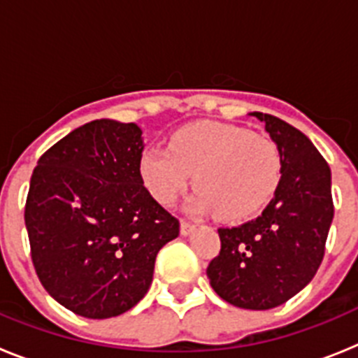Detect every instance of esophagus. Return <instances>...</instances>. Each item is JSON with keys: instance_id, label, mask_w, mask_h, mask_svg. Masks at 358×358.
<instances>
[{"instance_id": "obj_1", "label": "esophagus", "mask_w": 358, "mask_h": 358, "mask_svg": "<svg viewBox=\"0 0 358 358\" xmlns=\"http://www.w3.org/2000/svg\"><path fill=\"white\" fill-rule=\"evenodd\" d=\"M194 229H195V224L188 222V220H185V218H182V220H181V235L182 236L189 235V233H192Z\"/></svg>"}]
</instances>
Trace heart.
<instances>
[{"instance_id": "heart-1", "label": "heart", "mask_w": 358, "mask_h": 358, "mask_svg": "<svg viewBox=\"0 0 358 358\" xmlns=\"http://www.w3.org/2000/svg\"><path fill=\"white\" fill-rule=\"evenodd\" d=\"M145 186L161 204H170L194 173L195 211L211 210L224 218H242L260 210L281 181L278 145L238 125L197 122L173 132L169 148L148 147L140 159Z\"/></svg>"}]
</instances>
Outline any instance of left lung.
Masks as SVG:
<instances>
[{"label": "left lung", "instance_id": "1", "mask_svg": "<svg viewBox=\"0 0 358 358\" xmlns=\"http://www.w3.org/2000/svg\"><path fill=\"white\" fill-rule=\"evenodd\" d=\"M265 123L283 161L274 199L260 217L220 227V252L206 274L215 292L238 308L268 310L308 285L324 256L334 220L331 172L314 143L276 116Z\"/></svg>", "mask_w": 358, "mask_h": 358}]
</instances>
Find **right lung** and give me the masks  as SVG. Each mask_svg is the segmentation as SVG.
I'll list each match as a JSON object with an SVG mask.
<instances>
[{
  "label": "right lung",
  "mask_w": 358,
  "mask_h": 358,
  "mask_svg": "<svg viewBox=\"0 0 358 358\" xmlns=\"http://www.w3.org/2000/svg\"><path fill=\"white\" fill-rule=\"evenodd\" d=\"M141 129L94 120L44 152L24 224L46 292L82 317H116L150 289L156 256L179 220L143 186Z\"/></svg>",
  "instance_id": "right-lung-1"
}]
</instances>
